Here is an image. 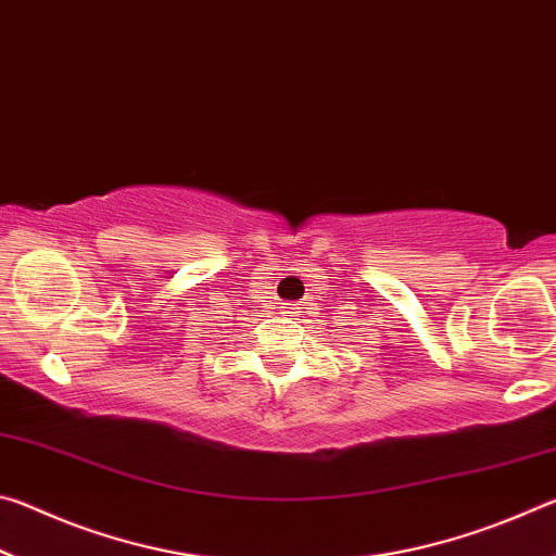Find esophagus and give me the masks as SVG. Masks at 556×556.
Segmentation results:
<instances>
[{
  "instance_id": "34e87169",
  "label": "esophagus",
  "mask_w": 556,
  "mask_h": 556,
  "mask_svg": "<svg viewBox=\"0 0 556 556\" xmlns=\"http://www.w3.org/2000/svg\"><path fill=\"white\" fill-rule=\"evenodd\" d=\"M281 314L299 316L301 314V304H285V306H281Z\"/></svg>"
}]
</instances>
